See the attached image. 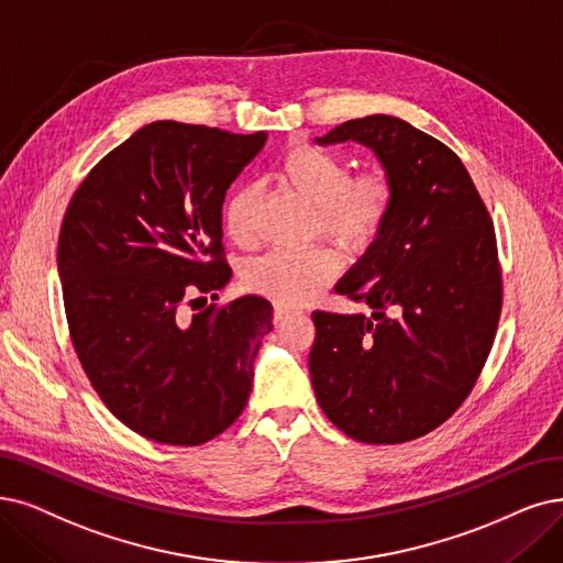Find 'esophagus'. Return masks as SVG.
<instances>
[{
  "instance_id": "obj_1",
  "label": "esophagus",
  "mask_w": 563,
  "mask_h": 563,
  "mask_svg": "<svg viewBox=\"0 0 563 563\" xmlns=\"http://www.w3.org/2000/svg\"><path fill=\"white\" fill-rule=\"evenodd\" d=\"M296 309H288V307H282V305H277L275 307V313H273V319H275V323H284L286 319H290V317H296Z\"/></svg>"
}]
</instances>
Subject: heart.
Here are the masks:
<instances>
[{"instance_id": "obj_1", "label": "heart", "mask_w": 563, "mask_h": 563, "mask_svg": "<svg viewBox=\"0 0 563 563\" xmlns=\"http://www.w3.org/2000/svg\"><path fill=\"white\" fill-rule=\"evenodd\" d=\"M279 179L298 198L317 208V233H323L349 254H365L386 231L395 183L386 168L351 173L340 154L317 145H290L279 162ZM261 187L244 183L223 203V229L240 242L254 240ZM340 273V256L330 246L307 252H269L244 267V284L254 294L279 305L298 307L309 302Z\"/></svg>"}]
</instances>
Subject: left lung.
Instances as JSON below:
<instances>
[{
	"label": "left lung",
	"mask_w": 563,
	"mask_h": 563,
	"mask_svg": "<svg viewBox=\"0 0 563 563\" xmlns=\"http://www.w3.org/2000/svg\"><path fill=\"white\" fill-rule=\"evenodd\" d=\"M357 141L395 183L386 231L336 284L374 309L313 311V393L328 420L363 443H404L451 418L474 390L504 305L492 217L460 156L409 122L367 115L319 145Z\"/></svg>",
	"instance_id": "left-lung-1"
}]
</instances>
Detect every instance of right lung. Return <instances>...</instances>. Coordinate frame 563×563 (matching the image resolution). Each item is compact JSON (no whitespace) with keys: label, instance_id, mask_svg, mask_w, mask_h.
Here are the masks:
<instances>
[{"label":"right lung","instance_id":"right-lung-1","mask_svg":"<svg viewBox=\"0 0 563 563\" xmlns=\"http://www.w3.org/2000/svg\"><path fill=\"white\" fill-rule=\"evenodd\" d=\"M265 141L152 122L87 173L64 212L57 267L74 351L108 411L150 441L206 443L250 399L273 305L183 307L231 279L223 196Z\"/></svg>","mask_w":563,"mask_h":563}]
</instances>
